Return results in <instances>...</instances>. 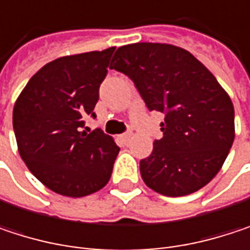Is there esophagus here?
Masks as SVG:
<instances>
[{"mask_svg":"<svg viewBox=\"0 0 250 250\" xmlns=\"http://www.w3.org/2000/svg\"><path fill=\"white\" fill-rule=\"evenodd\" d=\"M133 136H134V134H133V131H127V133L122 134V136H119V137H120V140H122V142L127 143L128 140H131V139H133Z\"/></svg>","mask_w":250,"mask_h":250,"instance_id":"obj_1","label":"esophagus"}]
</instances>
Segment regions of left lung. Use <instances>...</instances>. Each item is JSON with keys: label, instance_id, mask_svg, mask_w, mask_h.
<instances>
[{"label": "left lung", "instance_id": "1", "mask_svg": "<svg viewBox=\"0 0 250 250\" xmlns=\"http://www.w3.org/2000/svg\"><path fill=\"white\" fill-rule=\"evenodd\" d=\"M110 68L131 78L150 111L165 114L164 137L140 161L145 184L167 197L206 187L234 140V108L225 88L188 50L168 43L122 46Z\"/></svg>", "mask_w": 250, "mask_h": 250}]
</instances>
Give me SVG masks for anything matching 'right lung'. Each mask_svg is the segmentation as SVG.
I'll list each match as a JSON object with an SVG mask.
<instances>
[{
  "label": "right lung",
  "mask_w": 250,
  "mask_h": 250,
  "mask_svg": "<svg viewBox=\"0 0 250 250\" xmlns=\"http://www.w3.org/2000/svg\"><path fill=\"white\" fill-rule=\"evenodd\" d=\"M116 47L62 56L30 78L13 111L21 159L56 194L79 198L104 188L120 152L101 130L86 133L83 119L95 117L100 83Z\"/></svg>",
  "instance_id": "right-lung-1"
}]
</instances>
